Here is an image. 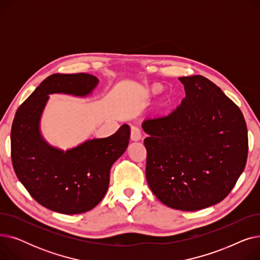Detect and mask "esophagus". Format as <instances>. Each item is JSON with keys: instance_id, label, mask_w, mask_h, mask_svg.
<instances>
[{"instance_id": "34e87169", "label": "esophagus", "mask_w": 260, "mask_h": 260, "mask_svg": "<svg viewBox=\"0 0 260 260\" xmlns=\"http://www.w3.org/2000/svg\"><path fill=\"white\" fill-rule=\"evenodd\" d=\"M142 137V131L139 125H133L132 126V139L135 141L140 140Z\"/></svg>"}]
</instances>
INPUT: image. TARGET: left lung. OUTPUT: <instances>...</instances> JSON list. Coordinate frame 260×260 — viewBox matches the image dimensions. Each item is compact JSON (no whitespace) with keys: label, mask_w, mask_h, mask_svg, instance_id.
I'll list each match as a JSON object with an SVG mask.
<instances>
[{"label":"left lung","mask_w":260,"mask_h":260,"mask_svg":"<svg viewBox=\"0 0 260 260\" xmlns=\"http://www.w3.org/2000/svg\"><path fill=\"white\" fill-rule=\"evenodd\" d=\"M185 98L142 128L146 180L166 206L198 211L222 201L248 158V129L239 107L202 76L179 78Z\"/></svg>","instance_id":"left-lung-1"}]
</instances>
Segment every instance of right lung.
<instances>
[{"instance_id": "add662e5", "label": "right lung", "mask_w": 260, "mask_h": 260, "mask_svg": "<svg viewBox=\"0 0 260 260\" xmlns=\"http://www.w3.org/2000/svg\"><path fill=\"white\" fill-rule=\"evenodd\" d=\"M98 83L89 74H53L22 103L13 119V169L31 197L51 211L74 215L93 209L107 192L112 166L127 148V124L107 138L89 139L66 151L50 145L41 133L49 94L86 97Z\"/></svg>"}]
</instances>
